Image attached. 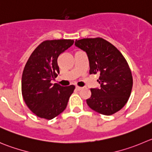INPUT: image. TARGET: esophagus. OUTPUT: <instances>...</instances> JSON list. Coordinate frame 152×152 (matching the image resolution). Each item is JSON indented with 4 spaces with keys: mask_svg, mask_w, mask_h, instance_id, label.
I'll list each match as a JSON object with an SVG mask.
<instances>
[{
    "mask_svg": "<svg viewBox=\"0 0 152 152\" xmlns=\"http://www.w3.org/2000/svg\"><path fill=\"white\" fill-rule=\"evenodd\" d=\"M82 89H83V87H81V86H76V89H77V90H81Z\"/></svg>",
    "mask_w": 152,
    "mask_h": 152,
    "instance_id": "34e87169",
    "label": "esophagus"
}]
</instances>
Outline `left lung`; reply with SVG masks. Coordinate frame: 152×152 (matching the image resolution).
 I'll return each instance as SVG.
<instances>
[{
    "instance_id": "left-lung-1",
    "label": "left lung",
    "mask_w": 152,
    "mask_h": 152,
    "mask_svg": "<svg viewBox=\"0 0 152 152\" xmlns=\"http://www.w3.org/2000/svg\"><path fill=\"white\" fill-rule=\"evenodd\" d=\"M75 45L86 52L89 74H99V89H91L86 104L99 113L110 115L128 102L133 86L131 69L113 45L104 39L86 38L75 41Z\"/></svg>"
}]
</instances>
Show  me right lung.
Returning a JSON list of instances; mask_svg holds the SVG:
<instances>
[{
	"label": "right lung",
	"mask_w": 152,
	"mask_h": 152,
	"mask_svg": "<svg viewBox=\"0 0 152 152\" xmlns=\"http://www.w3.org/2000/svg\"><path fill=\"white\" fill-rule=\"evenodd\" d=\"M74 44L72 39L46 40L29 57L21 77V92L29 109L39 118L52 119L64 111L75 86L50 83L60 73L57 59Z\"/></svg>",
	"instance_id": "right-lung-1"
}]
</instances>
